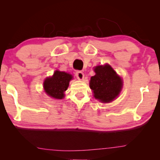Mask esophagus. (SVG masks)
I'll list each match as a JSON object with an SVG mask.
<instances>
[{
	"instance_id": "esophagus-1",
	"label": "esophagus",
	"mask_w": 160,
	"mask_h": 160,
	"mask_svg": "<svg viewBox=\"0 0 160 160\" xmlns=\"http://www.w3.org/2000/svg\"><path fill=\"white\" fill-rule=\"evenodd\" d=\"M75 75L76 76V78H77L78 79H79V80H82L84 77V73H83V72H82V71H76Z\"/></svg>"
}]
</instances>
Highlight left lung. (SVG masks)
I'll return each instance as SVG.
<instances>
[{"instance_id":"8db88e82","label":"left lung","mask_w":160,"mask_h":160,"mask_svg":"<svg viewBox=\"0 0 160 160\" xmlns=\"http://www.w3.org/2000/svg\"><path fill=\"white\" fill-rule=\"evenodd\" d=\"M95 75L92 76L89 86L94 97L102 102L113 101L119 95L122 88V80L110 65L97 66Z\"/></svg>"}]
</instances>
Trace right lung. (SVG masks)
I'll return each mask as SVG.
<instances>
[{"mask_svg": "<svg viewBox=\"0 0 160 160\" xmlns=\"http://www.w3.org/2000/svg\"><path fill=\"white\" fill-rule=\"evenodd\" d=\"M72 76L65 72L56 71L52 77L46 78L43 82V88L47 94L55 99L64 98V92L66 91Z\"/></svg>", "mask_w": 160, "mask_h": 160, "instance_id": "add662e5", "label": "right lung"}]
</instances>
